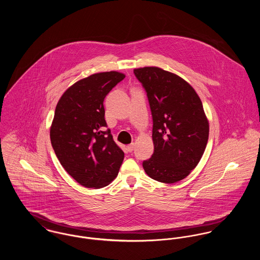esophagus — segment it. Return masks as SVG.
Returning <instances> with one entry per match:
<instances>
[{"label":"esophagus","mask_w":260,"mask_h":260,"mask_svg":"<svg viewBox=\"0 0 260 260\" xmlns=\"http://www.w3.org/2000/svg\"><path fill=\"white\" fill-rule=\"evenodd\" d=\"M134 147H135V145L132 143V144L128 145V146L126 147V149H127V151H128V152H132V151L134 150Z\"/></svg>","instance_id":"esophagus-1"}]
</instances>
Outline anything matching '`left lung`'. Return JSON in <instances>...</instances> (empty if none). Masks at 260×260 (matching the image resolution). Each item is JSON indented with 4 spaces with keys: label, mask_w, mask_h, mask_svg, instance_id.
Listing matches in <instances>:
<instances>
[{
    "label": "left lung",
    "mask_w": 260,
    "mask_h": 260,
    "mask_svg": "<svg viewBox=\"0 0 260 260\" xmlns=\"http://www.w3.org/2000/svg\"><path fill=\"white\" fill-rule=\"evenodd\" d=\"M153 119L154 153L143 161L152 179L175 183L190 174L206 148L209 124L202 102L184 79L158 67L134 69Z\"/></svg>",
    "instance_id": "left-lung-1"
}]
</instances>
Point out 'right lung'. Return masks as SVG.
<instances>
[{
	"label": "right lung",
	"instance_id": "add662e5",
	"mask_svg": "<svg viewBox=\"0 0 260 260\" xmlns=\"http://www.w3.org/2000/svg\"><path fill=\"white\" fill-rule=\"evenodd\" d=\"M125 75L96 73L68 88L60 98L50 138L64 169L81 185L101 188L118 175L124 152L105 130L104 99Z\"/></svg>",
	"mask_w": 260,
	"mask_h": 260
}]
</instances>
